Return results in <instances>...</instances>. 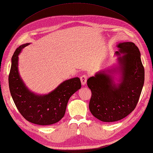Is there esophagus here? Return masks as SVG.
I'll use <instances>...</instances> for the list:
<instances>
[{
  "mask_svg": "<svg viewBox=\"0 0 153 153\" xmlns=\"http://www.w3.org/2000/svg\"><path fill=\"white\" fill-rule=\"evenodd\" d=\"M86 80H87V76L85 75V74H84V75L80 76V82L82 86H85L86 85Z\"/></svg>",
  "mask_w": 153,
  "mask_h": 153,
  "instance_id": "1",
  "label": "esophagus"
}]
</instances>
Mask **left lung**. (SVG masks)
<instances>
[{"label":"left lung","mask_w":153,"mask_h":153,"mask_svg":"<svg viewBox=\"0 0 153 153\" xmlns=\"http://www.w3.org/2000/svg\"><path fill=\"white\" fill-rule=\"evenodd\" d=\"M117 48V65L100 71L87 80L92 92L90 111L104 122L119 121L131 113L144 85L145 70L139 48L129 42L118 43ZM116 74H120L118 79Z\"/></svg>","instance_id":"1"}]
</instances>
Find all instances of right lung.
I'll use <instances>...</instances> for the list:
<instances>
[{"mask_svg": "<svg viewBox=\"0 0 153 153\" xmlns=\"http://www.w3.org/2000/svg\"><path fill=\"white\" fill-rule=\"evenodd\" d=\"M25 43L18 48L12 57L8 76L10 92L18 111L25 119L40 126H49L60 121L66 111L68 100L81 88L80 80L74 77L63 81L46 94H38L27 88L18 71V55Z\"/></svg>", "mask_w": 153, "mask_h": 153, "instance_id": "1", "label": "right lung"}]
</instances>
